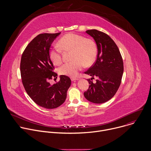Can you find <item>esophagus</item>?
Instances as JSON below:
<instances>
[{
  "mask_svg": "<svg viewBox=\"0 0 151 151\" xmlns=\"http://www.w3.org/2000/svg\"><path fill=\"white\" fill-rule=\"evenodd\" d=\"M78 79H79L78 78H75V77H72V78H71V80H72V81H75L78 80Z\"/></svg>",
  "mask_w": 151,
  "mask_h": 151,
  "instance_id": "34e87169",
  "label": "esophagus"
}]
</instances>
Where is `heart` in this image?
<instances>
[{"instance_id":"b5f03b06","label":"heart","mask_w":151,"mask_h":151,"mask_svg":"<svg viewBox=\"0 0 151 151\" xmlns=\"http://www.w3.org/2000/svg\"><path fill=\"white\" fill-rule=\"evenodd\" d=\"M60 47H52L49 50V57L55 64H59L62 61L63 50H72L71 61L66 62L61 66L58 71L61 75L76 76L84 65L89 66L96 61L98 49L96 42L91 39L83 36L69 33L63 36L60 41Z\"/></svg>"}]
</instances>
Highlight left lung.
I'll list each match as a JSON object with an SVG mask.
<instances>
[{"label":"left lung","mask_w":151,"mask_h":151,"mask_svg":"<svg viewBox=\"0 0 151 151\" xmlns=\"http://www.w3.org/2000/svg\"><path fill=\"white\" fill-rule=\"evenodd\" d=\"M86 33L96 41L98 54L95 63L84 72L92 76L88 79L89 88L84 92V97L94 103H103L112 99L118 91L124 72L123 60L115 42L104 32L96 29ZM94 76L98 79L92 82Z\"/></svg>","instance_id":"left-lung-1"}]
</instances>
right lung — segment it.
<instances>
[{
    "label": "right lung",
    "instance_id": "1",
    "mask_svg": "<svg viewBox=\"0 0 151 151\" xmlns=\"http://www.w3.org/2000/svg\"><path fill=\"white\" fill-rule=\"evenodd\" d=\"M42 33L27 45L22 54L20 73L26 91L37 105L46 109H54L65 101L71 80L61 75L59 81L51 85L50 80L57 78L55 68L49 57L52 42L60 35Z\"/></svg>",
    "mask_w": 151,
    "mask_h": 151
}]
</instances>
